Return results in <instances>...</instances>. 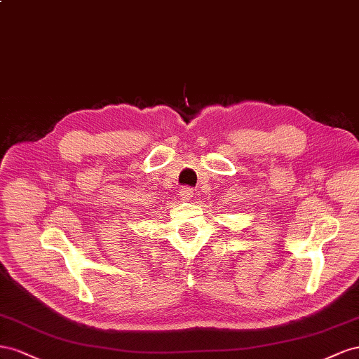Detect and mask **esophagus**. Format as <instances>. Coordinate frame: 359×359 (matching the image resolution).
Wrapping results in <instances>:
<instances>
[{
  "label": "esophagus",
  "mask_w": 359,
  "mask_h": 359,
  "mask_svg": "<svg viewBox=\"0 0 359 359\" xmlns=\"http://www.w3.org/2000/svg\"><path fill=\"white\" fill-rule=\"evenodd\" d=\"M179 196H180V198H182L183 201H188V200H191V198H192V196H194V189H192V188H189V187L182 188Z\"/></svg>",
  "instance_id": "esophagus-1"
}]
</instances>
